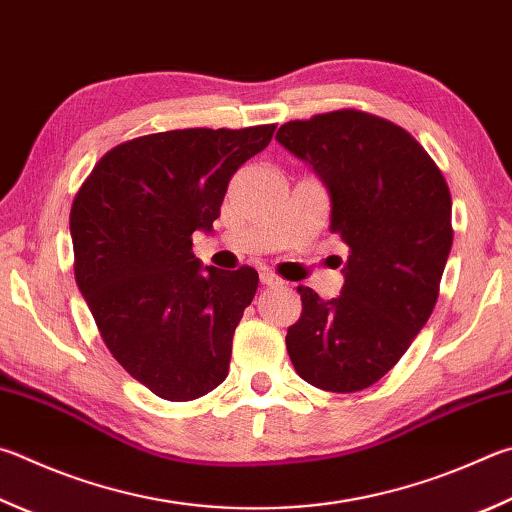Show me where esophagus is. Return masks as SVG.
Segmentation results:
<instances>
[{"label":"esophagus","instance_id":"34e87169","mask_svg":"<svg viewBox=\"0 0 512 512\" xmlns=\"http://www.w3.org/2000/svg\"><path fill=\"white\" fill-rule=\"evenodd\" d=\"M259 280H262V284H266V286H282L284 284L282 277H277L275 273H268V271L259 275Z\"/></svg>","mask_w":512,"mask_h":512}]
</instances>
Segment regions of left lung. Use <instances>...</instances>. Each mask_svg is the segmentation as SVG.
<instances>
[{
  "label": "left lung",
  "instance_id": "8db88e82",
  "mask_svg": "<svg viewBox=\"0 0 512 512\" xmlns=\"http://www.w3.org/2000/svg\"><path fill=\"white\" fill-rule=\"evenodd\" d=\"M275 138L327 185L329 230L349 248L336 300L297 286L302 315L288 327V356L313 387L360 392L432 315L454 237L450 188L407 129L367 111L288 120Z\"/></svg>",
  "mask_w": 512,
  "mask_h": 512
}]
</instances>
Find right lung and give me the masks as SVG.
<instances>
[{"instance_id":"obj_1","label":"right lung","mask_w":512,"mask_h":512,"mask_svg":"<svg viewBox=\"0 0 512 512\" xmlns=\"http://www.w3.org/2000/svg\"><path fill=\"white\" fill-rule=\"evenodd\" d=\"M275 125L172 129L116 145L73 199V273L100 338L129 376L165 401L224 383L232 336L257 271L203 268L192 232L210 230L228 183Z\"/></svg>"}]
</instances>
